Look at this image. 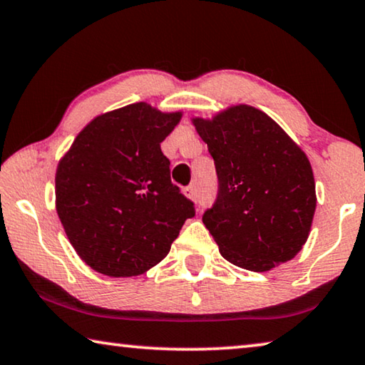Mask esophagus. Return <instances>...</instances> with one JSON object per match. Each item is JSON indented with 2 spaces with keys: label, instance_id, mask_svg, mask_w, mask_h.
I'll use <instances>...</instances> for the list:
<instances>
[{
  "label": "esophagus",
  "instance_id": "esophagus-1",
  "mask_svg": "<svg viewBox=\"0 0 365 365\" xmlns=\"http://www.w3.org/2000/svg\"><path fill=\"white\" fill-rule=\"evenodd\" d=\"M183 195L187 196L188 200L195 201L196 200V187H195V185H188V187H185L183 188Z\"/></svg>",
  "mask_w": 365,
  "mask_h": 365
}]
</instances>
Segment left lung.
I'll list each match as a JSON object with an SVG mask.
<instances>
[{"label": "left lung", "mask_w": 365, "mask_h": 365, "mask_svg": "<svg viewBox=\"0 0 365 365\" xmlns=\"http://www.w3.org/2000/svg\"><path fill=\"white\" fill-rule=\"evenodd\" d=\"M192 123L216 164L217 200L203 222L221 255L257 273L292 259L309 239L317 207L307 154L247 103Z\"/></svg>", "instance_id": "8db88e82"}]
</instances>
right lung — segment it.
Segmentation results:
<instances>
[{
    "label": "right lung",
    "instance_id": "add662e5",
    "mask_svg": "<svg viewBox=\"0 0 365 365\" xmlns=\"http://www.w3.org/2000/svg\"><path fill=\"white\" fill-rule=\"evenodd\" d=\"M182 115L148 102L110 110L91 120L58 162V217L78 257L97 273H146L195 216L160 151Z\"/></svg>",
    "mask_w": 365,
    "mask_h": 365
}]
</instances>
